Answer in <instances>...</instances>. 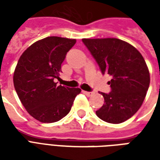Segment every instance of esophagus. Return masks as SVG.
<instances>
[{"label":"esophagus","instance_id":"obj_1","mask_svg":"<svg viewBox=\"0 0 160 160\" xmlns=\"http://www.w3.org/2000/svg\"><path fill=\"white\" fill-rule=\"evenodd\" d=\"M83 93L86 94L87 97H90V96H92V95L93 94V92H85V91H83Z\"/></svg>","mask_w":160,"mask_h":160}]
</instances>
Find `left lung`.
<instances>
[{
	"mask_svg": "<svg viewBox=\"0 0 160 160\" xmlns=\"http://www.w3.org/2000/svg\"><path fill=\"white\" fill-rule=\"evenodd\" d=\"M102 73L112 76L111 92H101L103 106L96 111L106 122L118 124L133 117L141 108L150 84L143 56L130 43L118 38H83Z\"/></svg>",
	"mask_w": 160,
	"mask_h": 160,
	"instance_id": "obj_1",
	"label": "left lung"
}]
</instances>
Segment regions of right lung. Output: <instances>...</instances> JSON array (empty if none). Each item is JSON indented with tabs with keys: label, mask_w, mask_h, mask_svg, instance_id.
Returning a JSON list of instances; mask_svg holds the SVG:
<instances>
[{
	"label": "right lung",
	"mask_w": 160,
	"mask_h": 160,
	"mask_svg": "<svg viewBox=\"0 0 160 160\" xmlns=\"http://www.w3.org/2000/svg\"><path fill=\"white\" fill-rule=\"evenodd\" d=\"M76 39L48 37L23 52L13 73V85L26 111L41 122H55L68 114L80 88L57 86L61 66Z\"/></svg>",
	"instance_id": "1"
}]
</instances>
